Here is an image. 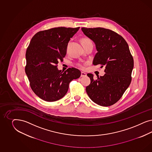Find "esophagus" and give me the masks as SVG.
Listing matches in <instances>:
<instances>
[{"instance_id":"1","label":"esophagus","mask_w":152,"mask_h":152,"mask_svg":"<svg viewBox=\"0 0 152 152\" xmlns=\"http://www.w3.org/2000/svg\"><path fill=\"white\" fill-rule=\"evenodd\" d=\"M87 74H86L85 72H81V77H85L86 76Z\"/></svg>"}]
</instances>
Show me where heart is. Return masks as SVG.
Instances as JSON below:
<instances>
[{"label":"heart","mask_w":152,"mask_h":152,"mask_svg":"<svg viewBox=\"0 0 152 152\" xmlns=\"http://www.w3.org/2000/svg\"><path fill=\"white\" fill-rule=\"evenodd\" d=\"M81 43H82V44H83V45H85L88 44V43H92V42L88 38H83L81 39ZM78 66H80L81 68H82V69L83 68V64H78Z\"/></svg>","instance_id":"b5f03b06"}]
</instances>
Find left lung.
Here are the masks:
<instances>
[{"mask_svg":"<svg viewBox=\"0 0 152 152\" xmlns=\"http://www.w3.org/2000/svg\"><path fill=\"white\" fill-rule=\"evenodd\" d=\"M84 34L95 43L96 54L93 64L105 66L103 76L94 79L88 74L90 84L86 88L92 101L102 106L114 104L123 96L131 83L134 60L123 37L104 28H82Z\"/></svg>","mask_w":152,"mask_h":152,"instance_id":"8db88e82","label":"left lung"}]
</instances>
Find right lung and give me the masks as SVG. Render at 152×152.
<instances>
[{
    "label": "right lung",
    "instance_id": "add662e5",
    "mask_svg": "<svg viewBox=\"0 0 152 152\" xmlns=\"http://www.w3.org/2000/svg\"><path fill=\"white\" fill-rule=\"evenodd\" d=\"M80 27H57L37 33L27 49L26 73L38 96L48 102L62 98L69 83L81 76L80 70L69 68L64 72L57 67L67 52L70 38Z\"/></svg>",
    "mask_w": 152,
    "mask_h": 152
}]
</instances>
